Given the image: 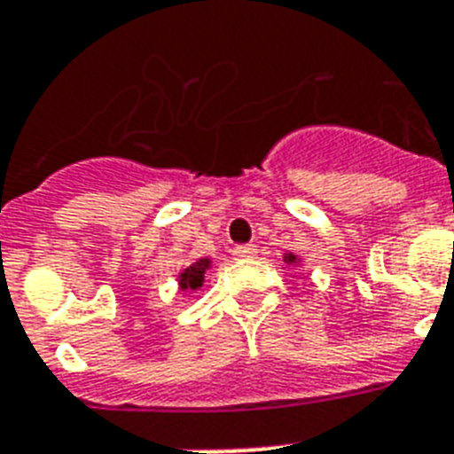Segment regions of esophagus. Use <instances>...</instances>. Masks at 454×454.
<instances>
[{"mask_svg": "<svg viewBox=\"0 0 454 454\" xmlns=\"http://www.w3.org/2000/svg\"><path fill=\"white\" fill-rule=\"evenodd\" d=\"M255 254H258L255 244H244V247H235V249H232V258L235 260L255 258Z\"/></svg>", "mask_w": 454, "mask_h": 454, "instance_id": "1", "label": "esophagus"}]
</instances>
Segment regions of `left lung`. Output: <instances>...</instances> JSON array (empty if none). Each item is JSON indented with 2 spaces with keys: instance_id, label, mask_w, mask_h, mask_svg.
Wrapping results in <instances>:
<instances>
[{
  "instance_id": "8db88e82",
  "label": "left lung",
  "mask_w": 454,
  "mask_h": 454,
  "mask_svg": "<svg viewBox=\"0 0 454 454\" xmlns=\"http://www.w3.org/2000/svg\"><path fill=\"white\" fill-rule=\"evenodd\" d=\"M287 260H290V262H294V255H287Z\"/></svg>"
}]
</instances>
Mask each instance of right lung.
Listing matches in <instances>:
<instances>
[{
	"instance_id": "right-lung-1",
	"label": "right lung",
	"mask_w": 454,
	"mask_h": 454,
	"mask_svg": "<svg viewBox=\"0 0 454 454\" xmlns=\"http://www.w3.org/2000/svg\"><path fill=\"white\" fill-rule=\"evenodd\" d=\"M207 265H210V260H199V262H194L192 267H187V270L180 274V286H183V290H187V287L196 290V287L203 286V274L205 270H207Z\"/></svg>"
}]
</instances>
